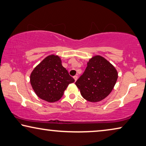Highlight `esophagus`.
I'll return each instance as SVG.
<instances>
[{
  "instance_id": "34e87169",
  "label": "esophagus",
  "mask_w": 146,
  "mask_h": 146,
  "mask_svg": "<svg viewBox=\"0 0 146 146\" xmlns=\"http://www.w3.org/2000/svg\"><path fill=\"white\" fill-rule=\"evenodd\" d=\"M74 79L75 81H76V80H78V76H74Z\"/></svg>"
}]
</instances>
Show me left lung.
<instances>
[{"mask_svg":"<svg viewBox=\"0 0 146 146\" xmlns=\"http://www.w3.org/2000/svg\"><path fill=\"white\" fill-rule=\"evenodd\" d=\"M87 65L75 84L86 100L99 102L106 98L113 90L118 78L117 70L109 61L100 55L92 56Z\"/></svg>","mask_w":146,"mask_h":146,"instance_id":"obj_1","label":"left lung"}]
</instances>
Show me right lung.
Here are the masks:
<instances>
[{"mask_svg": "<svg viewBox=\"0 0 146 146\" xmlns=\"http://www.w3.org/2000/svg\"><path fill=\"white\" fill-rule=\"evenodd\" d=\"M74 79L62 65L60 56L50 54L35 67L30 74V83L35 94L49 103L58 101Z\"/></svg>", "mask_w": 146, "mask_h": 146, "instance_id": "right-lung-1", "label": "right lung"}]
</instances>
